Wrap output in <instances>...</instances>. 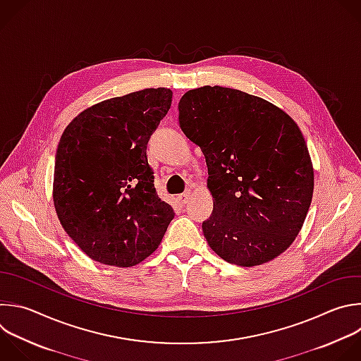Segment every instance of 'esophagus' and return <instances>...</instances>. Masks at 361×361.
I'll use <instances>...</instances> for the list:
<instances>
[{
  "mask_svg": "<svg viewBox=\"0 0 361 361\" xmlns=\"http://www.w3.org/2000/svg\"><path fill=\"white\" fill-rule=\"evenodd\" d=\"M190 197H191V191H185V192H183V194H180L178 195V201H180V204H187L188 202V200H190Z\"/></svg>",
  "mask_w": 361,
  "mask_h": 361,
  "instance_id": "obj_1",
  "label": "esophagus"
}]
</instances>
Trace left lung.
I'll list each match as a JSON object with an SVG mask.
<instances>
[{
	"instance_id": "obj_1",
	"label": "left lung",
	"mask_w": 361,
	"mask_h": 361,
	"mask_svg": "<svg viewBox=\"0 0 361 361\" xmlns=\"http://www.w3.org/2000/svg\"><path fill=\"white\" fill-rule=\"evenodd\" d=\"M178 111L208 167L214 209L202 232L209 248L239 267L279 257L302 229L314 187L295 120L262 97L222 86L188 90Z\"/></svg>"
}]
</instances>
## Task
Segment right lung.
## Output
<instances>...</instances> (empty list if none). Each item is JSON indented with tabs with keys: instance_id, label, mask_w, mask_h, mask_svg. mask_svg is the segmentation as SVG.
<instances>
[{
	"instance_id": "1",
	"label": "right lung",
	"mask_w": 361,
	"mask_h": 361,
	"mask_svg": "<svg viewBox=\"0 0 361 361\" xmlns=\"http://www.w3.org/2000/svg\"><path fill=\"white\" fill-rule=\"evenodd\" d=\"M173 92L149 87L80 111L55 157L54 205L72 241L93 261L129 268L150 257L174 218L154 188L147 143Z\"/></svg>"
}]
</instances>
